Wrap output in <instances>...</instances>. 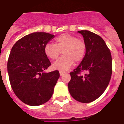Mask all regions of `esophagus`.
<instances>
[{"label": "esophagus", "instance_id": "1", "mask_svg": "<svg viewBox=\"0 0 124 124\" xmlns=\"http://www.w3.org/2000/svg\"><path fill=\"white\" fill-rule=\"evenodd\" d=\"M59 73H60V76H62V75H64V74L65 73V72L63 71H59Z\"/></svg>", "mask_w": 124, "mask_h": 124}]
</instances>
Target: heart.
<instances>
[{"instance_id":"1","label":"heart","mask_w":124,"mask_h":124,"mask_svg":"<svg viewBox=\"0 0 124 124\" xmlns=\"http://www.w3.org/2000/svg\"><path fill=\"white\" fill-rule=\"evenodd\" d=\"M86 45L83 40L71 34H62L55 39V44L48 43L44 52L51 60H56L62 53L64 56L53 64V68L59 70H67L73 65L74 60L80 62L86 53Z\"/></svg>"}]
</instances>
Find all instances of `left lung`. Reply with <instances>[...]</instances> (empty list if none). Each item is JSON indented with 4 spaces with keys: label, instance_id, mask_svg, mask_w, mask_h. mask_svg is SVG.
Instances as JSON below:
<instances>
[{
    "label": "left lung",
    "instance_id": "1",
    "mask_svg": "<svg viewBox=\"0 0 124 124\" xmlns=\"http://www.w3.org/2000/svg\"><path fill=\"white\" fill-rule=\"evenodd\" d=\"M78 32L83 37L86 53L79 65L70 72L68 88L75 100L88 103L100 97L107 88L112 74V59L101 37L88 31ZM83 71L85 73L81 75Z\"/></svg>",
    "mask_w": 124,
    "mask_h": 124
}]
</instances>
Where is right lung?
Instances as JSON below:
<instances>
[{"instance_id":"1","label":"right lung","mask_w":124,"mask_h":124,"mask_svg":"<svg viewBox=\"0 0 124 124\" xmlns=\"http://www.w3.org/2000/svg\"><path fill=\"white\" fill-rule=\"evenodd\" d=\"M55 38L46 32L24 36L13 46L8 61L11 86L25 104L39 106L50 100L60 77L58 71L45 72L51 65L44 52L45 45Z\"/></svg>"}]
</instances>
